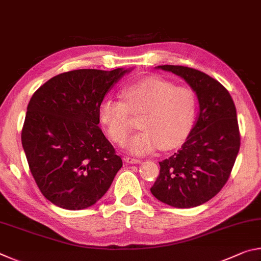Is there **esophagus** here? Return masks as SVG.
Instances as JSON below:
<instances>
[{"mask_svg":"<svg viewBox=\"0 0 261 261\" xmlns=\"http://www.w3.org/2000/svg\"><path fill=\"white\" fill-rule=\"evenodd\" d=\"M125 162L129 163V165H135V163H140L139 159H135V158H131V156H126L125 159Z\"/></svg>","mask_w":261,"mask_h":261,"instance_id":"1","label":"esophagus"}]
</instances>
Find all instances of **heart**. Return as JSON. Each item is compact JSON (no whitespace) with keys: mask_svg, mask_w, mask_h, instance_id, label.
Returning a JSON list of instances; mask_svg holds the SVG:
<instances>
[{"mask_svg":"<svg viewBox=\"0 0 261 261\" xmlns=\"http://www.w3.org/2000/svg\"><path fill=\"white\" fill-rule=\"evenodd\" d=\"M122 100L106 98L99 105V118L115 143L125 140L132 129L131 114L141 115L138 134L125 147L134 155H145L162 147L176 148L188 138L198 109L196 93L160 77H147L122 90Z\"/></svg>","mask_w":261,"mask_h":261,"instance_id":"heart-1","label":"heart"}]
</instances>
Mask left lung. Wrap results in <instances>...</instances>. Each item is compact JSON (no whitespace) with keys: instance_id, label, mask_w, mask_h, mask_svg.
<instances>
[{"instance_id":"obj_1","label":"left lung","mask_w":261,"mask_h":261,"mask_svg":"<svg viewBox=\"0 0 261 261\" xmlns=\"http://www.w3.org/2000/svg\"><path fill=\"white\" fill-rule=\"evenodd\" d=\"M156 69L177 74L196 93L199 114L177 153L160 163L151 188L158 200L176 208L205 204L224 187L241 146L235 103L221 84L199 70L182 65Z\"/></svg>"}]
</instances>
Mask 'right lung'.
<instances>
[{"label": "right lung", "mask_w": 261, "mask_h": 261, "mask_svg": "<svg viewBox=\"0 0 261 261\" xmlns=\"http://www.w3.org/2000/svg\"><path fill=\"white\" fill-rule=\"evenodd\" d=\"M132 69H81L53 77L31 98L21 144L41 193L64 210L87 208L122 167L99 127V105Z\"/></svg>", "instance_id": "obj_1"}]
</instances>
